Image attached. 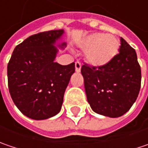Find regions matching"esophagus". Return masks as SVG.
Wrapping results in <instances>:
<instances>
[{
    "label": "esophagus",
    "mask_w": 148,
    "mask_h": 148,
    "mask_svg": "<svg viewBox=\"0 0 148 148\" xmlns=\"http://www.w3.org/2000/svg\"><path fill=\"white\" fill-rule=\"evenodd\" d=\"M80 69H81V63L79 61L75 62V71L77 73H79V72H80Z\"/></svg>",
    "instance_id": "esophagus-1"
}]
</instances>
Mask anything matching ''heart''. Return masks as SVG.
<instances>
[{"label": "heart", "instance_id": "obj_1", "mask_svg": "<svg viewBox=\"0 0 148 148\" xmlns=\"http://www.w3.org/2000/svg\"><path fill=\"white\" fill-rule=\"evenodd\" d=\"M79 46L83 51H86L85 58L89 64L100 67L107 64L115 58L120 43L112 34L96 32L84 38Z\"/></svg>", "mask_w": 148, "mask_h": 148}]
</instances>
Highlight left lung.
I'll list each match as a JSON object with an SVG mask.
<instances>
[{
  "label": "left lung",
  "mask_w": 148,
  "mask_h": 148,
  "mask_svg": "<svg viewBox=\"0 0 148 148\" xmlns=\"http://www.w3.org/2000/svg\"><path fill=\"white\" fill-rule=\"evenodd\" d=\"M87 100L100 115L119 117L126 113L136 100L142 73L136 53L121 38L119 53L100 67L85 64L81 67Z\"/></svg>",
  "instance_id": "obj_1"
}]
</instances>
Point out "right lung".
<instances>
[{
	"label": "right lung",
	"instance_id": "add662e5",
	"mask_svg": "<svg viewBox=\"0 0 148 148\" xmlns=\"http://www.w3.org/2000/svg\"><path fill=\"white\" fill-rule=\"evenodd\" d=\"M63 33L61 29L32 35L15 48L9 60L10 95L19 110L31 119H48L61 110L64 91L75 71L74 63L61 65L54 62L58 49L53 45Z\"/></svg>",
	"mask_w": 148,
	"mask_h": 148
}]
</instances>
